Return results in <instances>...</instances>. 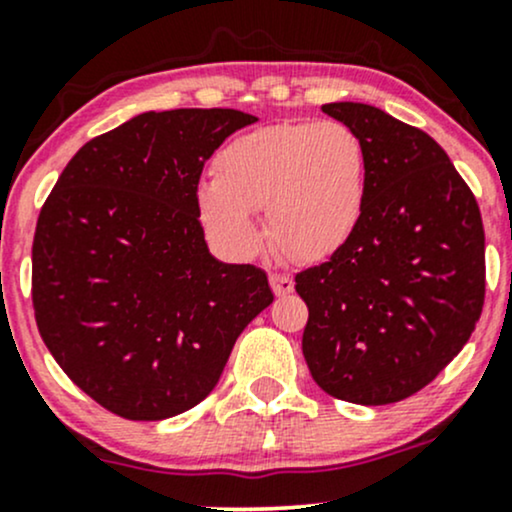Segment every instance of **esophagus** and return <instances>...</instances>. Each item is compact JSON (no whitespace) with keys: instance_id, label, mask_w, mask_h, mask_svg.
Here are the masks:
<instances>
[{"instance_id":"34e87169","label":"esophagus","mask_w":512,"mask_h":512,"mask_svg":"<svg viewBox=\"0 0 512 512\" xmlns=\"http://www.w3.org/2000/svg\"><path fill=\"white\" fill-rule=\"evenodd\" d=\"M269 284H272V291L276 296H289L293 291V279L289 274H279V272H272L269 274Z\"/></svg>"}]
</instances>
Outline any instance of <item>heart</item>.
<instances>
[{
    "instance_id": "1",
    "label": "heart",
    "mask_w": 512,
    "mask_h": 512,
    "mask_svg": "<svg viewBox=\"0 0 512 512\" xmlns=\"http://www.w3.org/2000/svg\"><path fill=\"white\" fill-rule=\"evenodd\" d=\"M214 182L197 192L209 238L233 257H252L264 211L269 240L293 262H322L349 243L363 219L368 154L339 120H289L231 139L214 158Z\"/></svg>"
}]
</instances>
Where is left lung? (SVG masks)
<instances>
[{
	"label": "left lung",
	"instance_id": "obj_1",
	"mask_svg": "<svg viewBox=\"0 0 512 512\" xmlns=\"http://www.w3.org/2000/svg\"><path fill=\"white\" fill-rule=\"evenodd\" d=\"M361 134L363 219L342 250L296 274L303 356L327 395L392 404L460 354L486 296L477 197L424 129L366 103L322 105Z\"/></svg>",
	"mask_w": 512,
	"mask_h": 512
}]
</instances>
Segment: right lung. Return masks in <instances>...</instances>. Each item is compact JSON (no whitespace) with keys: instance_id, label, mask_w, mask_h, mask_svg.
Segmentation results:
<instances>
[{"instance_id":"obj_1","label":"right lung","mask_w":512,"mask_h":512,"mask_svg":"<svg viewBox=\"0 0 512 512\" xmlns=\"http://www.w3.org/2000/svg\"><path fill=\"white\" fill-rule=\"evenodd\" d=\"M252 122L231 108L132 117L81 146L40 209L38 332L110 414L161 421L197 407L274 301L260 267L209 255L197 211L204 163Z\"/></svg>"}]
</instances>
